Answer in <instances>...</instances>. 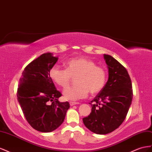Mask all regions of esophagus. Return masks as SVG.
<instances>
[{"mask_svg": "<svg viewBox=\"0 0 152 152\" xmlns=\"http://www.w3.org/2000/svg\"><path fill=\"white\" fill-rule=\"evenodd\" d=\"M69 104H70V105H71V106H74V105L79 104L80 102H73V101H70V102H69Z\"/></svg>", "mask_w": 152, "mask_h": 152, "instance_id": "34e87169", "label": "esophagus"}]
</instances>
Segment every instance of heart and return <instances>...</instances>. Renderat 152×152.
I'll use <instances>...</instances> for the list:
<instances>
[{"label":"heart","instance_id":"b5f03b06","mask_svg":"<svg viewBox=\"0 0 152 152\" xmlns=\"http://www.w3.org/2000/svg\"><path fill=\"white\" fill-rule=\"evenodd\" d=\"M66 69L57 66L51 68L50 76L56 84L65 88L70 83L72 76H77V85L69 86L64 90L65 99L77 101L92 94H97L104 88L107 74L103 67L96 66L93 60L85 57L74 58L65 64Z\"/></svg>","mask_w":152,"mask_h":152}]
</instances>
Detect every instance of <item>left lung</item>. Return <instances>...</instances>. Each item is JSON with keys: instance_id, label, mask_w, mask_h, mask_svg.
<instances>
[{"instance_id": "8db88e82", "label": "left lung", "mask_w": 152, "mask_h": 152, "mask_svg": "<svg viewBox=\"0 0 152 152\" xmlns=\"http://www.w3.org/2000/svg\"><path fill=\"white\" fill-rule=\"evenodd\" d=\"M109 77L104 88L90 102L92 112L83 118L86 128L97 134H106L118 128L126 118L132 97L129 73L109 55H104Z\"/></svg>"}]
</instances>
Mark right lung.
Returning <instances> with one entry per match:
<instances>
[{"mask_svg": "<svg viewBox=\"0 0 152 152\" xmlns=\"http://www.w3.org/2000/svg\"><path fill=\"white\" fill-rule=\"evenodd\" d=\"M57 60L58 57L51 53L34 60L24 69L17 90V99L26 120L32 128L42 132L57 129L70 107L67 101H58L62 94L50 76V69Z\"/></svg>", "mask_w": 152, "mask_h": 152, "instance_id": "add662e5", "label": "right lung"}]
</instances>
